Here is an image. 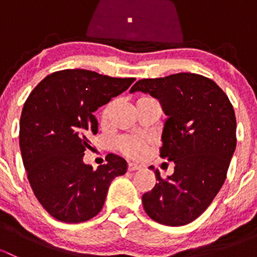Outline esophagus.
Returning a JSON list of instances; mask_svg holds the SVG:
<instances>
[{
	"instance_id": "obj_1",
	"label": "esophagus",
	"mask_w": 257,
	"mask_h": 257,
	"mask_svg": "<svg viewBox=\"0 0 257 257\" xmlns=\"http://www.w3.org/2000/svg\"><path fill=\"white\" fill-rule=\"evenodd\" d=\"M139 165L138 164H134V163H131V164H128V170L129 172H136V170L139 169Z\"/></svg>"
}]
</instances>
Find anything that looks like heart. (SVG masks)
Returning <instances> with one entry per match:
<instances>
[{
  "label": "heart",
  "mask_w": 257,
  "mask_h": 257,
  "mask_svg": "<svg viewBox=\"0 0 257 257\" xmlns=\"http://www.w3.org/2000/svg\"><path fill=\"white\" fill-rule=\"evenodd\" d=\"M147 99H153L150 97H142L139 98L138 102H142V100H147ZM114 109V102H109L107 105L104 107L102 112V120L107 121L109 119L110 114H112ZM148 143L147 139L144 138H139V137H121V138L118 139L116 142V147H118L119 152L121 153L123 155L128 158H133V159H137V158H141L142 155L147 152L148 149Z\"/></svg>",
  "instance_id": "1"
}]
</instances>
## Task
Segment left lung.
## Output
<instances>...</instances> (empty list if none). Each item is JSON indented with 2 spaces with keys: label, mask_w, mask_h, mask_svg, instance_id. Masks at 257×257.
Wrapping results in <instances>:
<instances>
[{
  "label": "left lung",
  "mask_w": 257,
  "mask_h": 257,
  "mask_svg": "<svg viewBox=\"0 0 257 257\" xmlns=\"http://www.w3.org/2000/svg\"><path fill=\"white\" fill-rule=\"evenodd\" d=\"M158 98L169 118L160 157L175 164L168 178L154 170L158 183L142 196L150 219L181 226L200 216L221 189L236 148V118L224 90L195 73L139 79L131 92ZM154 169V168H152Z\"/></svg>",
  "instance_id": "1"
}]
</instances>
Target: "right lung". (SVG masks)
<instances>
[{
  "mask_svg": "<svg viewBox=\"0 0 257 257\" xmlns=\"http://www.w3.org/2000/svg\"><path fill=\"white\" fill-rule=\"evenodd\" d=\"M134 80L63 69L48 74L28 95L20 120L21 154L36 198L54 219L78 224L94 217L110 181L125 174L120 157L108 154L97 170L83 157L98 132L93 113Z\"/></svg>",
  "mask_w": 257,
  "mask_h": 257,
  "instance_id": "add662e5",
  "label": "right lung"
}]
</instances>
